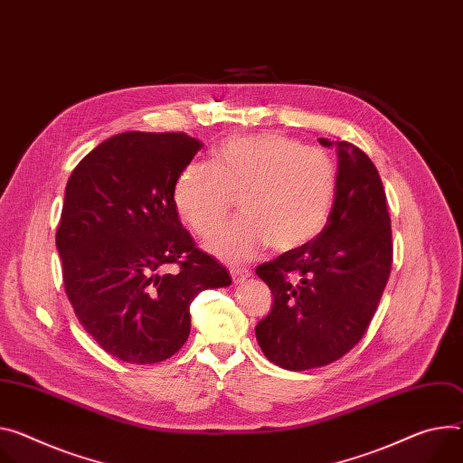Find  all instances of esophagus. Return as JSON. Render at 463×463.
<instances>
[{
  "label": "esophagus",
  "mask_w": 463,
  "mask_h": 463,
  "mask_svg": "<svg viewBox=\"0 0 463 463\" xmlns=\"http://www.w3.org/2000/svg\"><path fill=\"white\" fill-rule=\"evenodd\" d=\"M231 277H232V280L238 284V282L247 280V279L250 277V271H249V269H243V268H240V269H231Z\"/></svg>",
  "instance_id": "34e87169"
}]
</instances>
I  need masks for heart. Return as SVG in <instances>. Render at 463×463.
Returning a JSON list of instances; mask_svg holds the SVG:
<instances>
[{
	"label": "heart",
	"mask_w": 463,
	"mask_h": 463,
	"mask_svg": "<svg viewBox=\"0 0 463 463\" xmlns=\"http://www.w3.org/2000/svg\"><path fill=\"white\" fill-rule=\"evenodd\" d=\"M335 186V165L323 149L262 133L227 138L213 165L188 164L174 184V204L181 220L206 238L240 199L243 218L206 247L227 262H243L268 243L279 253L310 243L328 222Z\"/></svg>",
	"instance_id": "heart-1"
}]
</instances>
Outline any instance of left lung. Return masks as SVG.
Wrapping results in <instances>:
<instances>
[{"label": "left lung", "instance_id": "1", "mask_svg": "<svg viewBox=\"0 0 463 463\" xmlns=\"http://www.w3.org/2000/svg\"><path fill=\"white\" fill-rule=\"evenodd\" d=\"M338 153L328 222L310 243L257 268L273 308L255 332L266 358L289 371L326 365L367 330L392 271L386 192L371 158L349 142L319 138Z\"/></svg>", "mask_w": 463, "mask_h": 463}]
</instances>
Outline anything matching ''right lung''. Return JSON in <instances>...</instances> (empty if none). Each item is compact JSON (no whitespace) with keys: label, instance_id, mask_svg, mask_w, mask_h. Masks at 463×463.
I'll list each match as a JSON object with an SVG mask.
<instances>
[{"label":"right lung","instance_id":"1","mask_svg":"<svg viewBox=\"0 0 463 463\" xmlns=\"http://www.w3.org/2000/svg\"><path fill=\"white\" fill-rule=\"evenodd\" d=\"M201 147L184 133H121L68 179L57 231L66 296L99 347L123 362L174 356L197 293L231 284L174 204V184Z\"/></svg>","mask_w":463,"mask_h":463}]
</instances>
